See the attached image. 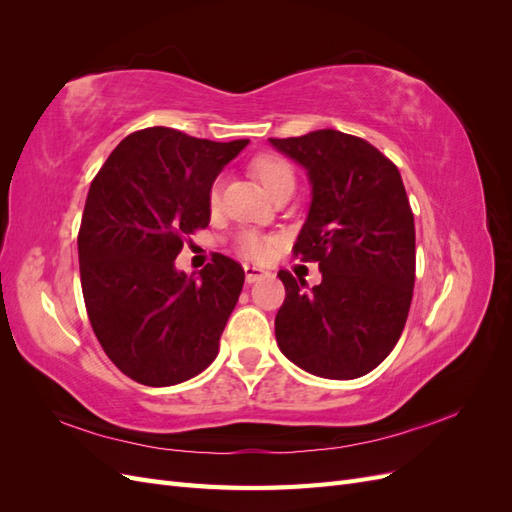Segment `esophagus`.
<instances>
[{"instance_id": "34e87169", "label": "esophagus", "mask_w": 512, "mask_h": 512, "mask_svg": "<svg viewBox=\"0 0 512 512\" xmlns=\"http://www.w3.org/2000/svg\"><path fill=\"white\" fill-rule=\"evenodd\" d=\"M243 271H245V282H247V284H254V282L260 280V277L267 275L265 269H262V267H254V265H245Z\"/></svg>"}]
</instances>
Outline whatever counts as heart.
Returning <instances> with one entry per match:
<instances>
[{
	"instance_id": "heart-1",
	"label": "heart",
	"mask_w": 512,
	"mask_h": 512,
	"mask_svg": "<svg viewBox=\"0 0 512 512\" xmlns=\"http://www.w3.org/2000/svg\"><path fill=\"white\" fill-rule=\"evenodd\" d=\"M252 170H254V175L260 179V183L265 185V190L269 194L284 188V185H294V173H292L290 164L277 156L256 158L252 164ZM218 190H220V185L215 183L211 188V203L213 205H215V200H218ZM237 247L245 258L265 260L273 252V239L262 237V235H258V232H252V230H245L237 239Z\"/></svg>"
}]
</instances>
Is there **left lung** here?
<instances>
[{
    "label": "left lung",
    "mask_w": 512,
    "mask_h": 512,
    "mask_svg": "<svg viewBox=\"0 0 512 512\" xmlns=\"http://www.w3.org/2000/svg\"><path fill=\"white\" fill-rule=\"evenodd\" d=\"M297 162L312 203L294 256L318 260L309 288L280 271L286 299L275 339L307 374L354 380L376 369L404 331L414 288V215L397 166L363 138L318 130L269 138Z\"/></svg>",
    "instance_id": "obj_1"
}]
</instances>
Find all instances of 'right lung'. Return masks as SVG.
Wrapping results in <instances>:
<instances>
[{
  "instance_id": "right-lung-1",
  "label": "right lung",
  "mask_w": 512,
  "mask_h": 512,
  "mask_svg": "<svg viewBox=\"0 0 512 512\" xmlns=\"http://www.w3.org/2000/svg\"><path fill=\"white\" fill-rule=\"evenodd\" d=\"M247 143L147 128L123 138L91 181L79 230L87 316L108 359L145 386L190 380L220 352L245 273L215 254L194 277L175 258L209 224L211 185Z\"/></svg>"
}]
</instances>
